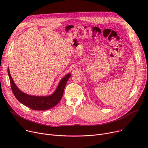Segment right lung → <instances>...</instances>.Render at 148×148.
Listing matches in <instances>:
<instances>
[{
    "label": "right lung",
    "instance_id": "add662e5",
    "mask_svg": "<svg viewBox=\"0 0 148 148\" xmlns=\"http://www.w3.org/2000/svg\"><path fill=\"white\" fill-rule=\"evenodd\" d=\"M8 73L10 77L11 86L13 94L23 105L34 110H47L55 106L62 98L64 90L67 81L71 77V73H68L62 78L53 94L48 96H34L25 94L20 90L14 82L11 75L9 68H8Z\"/></svg>",
    "mask_w": 148,
    "mask_h": 148
}]
</instances>
